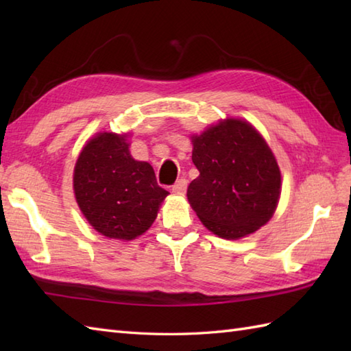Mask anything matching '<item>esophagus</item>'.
I'll return each mask as SVG.
<instances>
[{
	"label": "esophagus",
	"mask_w": 351,
	"mask_h": 351,
	"mask_svg": "<svg viewBox=\"0 0 351 351\" xmlns=\"http://www.w3.org/2000/svg\"><path fill=\"white\" fill-rule=\"evenodd\" d=\"M187 185H189L187 180H184V178H182V180L175 182V185L171 187V190H173V193H178V195H184V193L187 191Z\"/></svg>",
	"instance_id": "esophagus-1"
}]
</instances>
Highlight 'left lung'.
<instances>
[{
    "mask_svg": "<svg viewBox=\"0 0 351 351\" xmlns=\"http://www.w3.org/2000/svg\"><path fill=\"white\" fill-rule=\"evenodd\" d=\"M191 141L199 176L187 197L200 221L226 240L264 226L279 202L280 170L263 136L249 122L226 119Z\"/></svg>",
    "mask_w": 351,
    "mask_h": 351,
    "instance_id": "left-lung-1",
    "label": "left lung"
}]
</instances>
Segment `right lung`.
<instances>
[{
	"label": "right lung",
	"mask_w": 351,
	"mask_h": 351,
	"mask_svg": "<svg viewBox=\"0 0 351 351\" xmlns=\"http://www.w3.org/2000/svg\"><path fill=\"white\" fill-rule=\"evenodd\" d=\"M126 136L99 132L81 151L73 191L93 229L114 240H134L152 226L169 191L146 161L134 160Z\"/></svg>",
	"instance_id": "1"
}]
</instances>
